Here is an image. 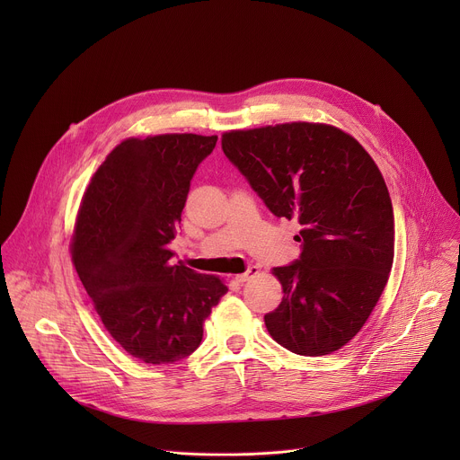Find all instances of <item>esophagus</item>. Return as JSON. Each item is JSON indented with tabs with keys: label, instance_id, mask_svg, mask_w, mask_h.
Here are the masks:
<instances>
[{
	"label": "esophagus",
	"instance_id": "1",
	"mask_svg": "<svg viewBox=\"0 0 460 460\" xmlns=\"http://www.w3.org/2000/svg\"><path fill=\"white\" fill-rule=\"evenodd\" d=\"M258 273H260L258 266H251V268H249L245 273H242V275H236V277H234V280H236V282H240V284H243V282H247V280L254 279Z\"/></svg>",
	"mask_w": 460,
	"mask_h": 460
}]
</instances>
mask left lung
I'll return each mask as SVG.
<instances>
[{
	"instance_id": "obj_1",
	"label": "left lung",
	"mask_w": 460,
	"mask_h": 460,
	"mask_svg": "<svg viewBox=\"0 0 460 460\" xmlns=\"http://www.w3.org/2000/svg\"><path fill=\"white\" fill-rule=\"evenodd\" d=\"M229 162L279 218H296L300 258L275 268L284 298L264 316L270 335L304 357L346 346L376 305L395 251L385 181L344 130L293 121L222 137Z\"/></svg>"
}]
</instances>
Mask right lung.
Listing matches in <instances>:
<instances>
[{
	"instance_id": "1",
	"label": "right lung",
	"mask_w": 460,
	"mask_h": 460,
	"mask_svg": "<svg viewBox=\"0 0 460 460\" xmlns=\"http://www.w3.org/2000/svg\"><path fill=\"white\" fill-rule=\"evenodd\" d=\"M217 137L121 142L94 172L78 213L73 264L105 330L135 358L172 364L200 346L227 293L213 275L171 261L192 174Z\"/></svg>"
}]
</instances>
